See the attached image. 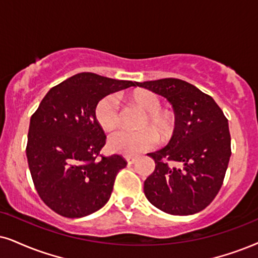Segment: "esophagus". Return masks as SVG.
<instances>
[{
  "label": "esophagus",
  "instance_id": "esophagus-1",
  "mask_svg": "<svg viewBox=\"0 0 258 258\" xmlns=\"http://www.w3.org/2000/svg\"><path fill=\"white\" fill-rule=\"evenodd\" d=\"M126 161L128 164H133V163L137 162V157H133V156H127Z\"/></svg>",
  "mask_w": 258,
  "mask_h": 258
}]
</instances>
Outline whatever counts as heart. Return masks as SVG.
I'll list each match as a JSON object with an SVG mask.
<instances>
[{
	"label": "heart",
	"mask_w": 258,
	"mask_h": 258,
	"mask_svg": "<svg viewBox=\"0 0 258 258\" xmlns=\"http://www.w3.org/2000/svg\"><path fill=\"white\" fill-rule=\"evenodd\" d=\"M135 105L146 112V116L143 120V126L151 125L157 130L159 135L165 137L174 128V120L169 113L162 112L161 99L155 93L149 90L136 91L132 95ZM94 115L99 125L105 131H113L120 121V105L118 96L115 94H108L103 96L96 103ZM158 143L157 133L152 128H142L138 131L130 130H119L109 136L108 149L112 152L122 153V155H138L148 150L155 148Z\"/></svg>",
	"instance_id": "heart-1"
}]
</instances>
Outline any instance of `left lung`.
Here are the masks:
<instances>
[{"mask_svg":"<svg viewBox=\"0 0 258 258\" xmlns=\"http://www.w3.org/2000/svg\"><path fill=\"white\" fill-rule=\"evenodd\" d=\"M137 86L165 97L175 112L170 142L148 153L156 167L144 182L145 197L155 207L175 216L205 210L219 193L231 157L226 116L210 95L178 78ZM169 161L179 165L170 167Z\"/></svg>","mask_w":258,"mask_h":258,"instance_id":"left-lung-1","label":"left lung"}]
</instances>
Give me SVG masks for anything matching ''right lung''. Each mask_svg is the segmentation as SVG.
Returning a JSON list of instances; mask_svg holds the SVG:
<instances>
[{"mask_svg":"<svg viewBox=\"0 0 258 258\" xmlns=\"http://www.w3.org/2000/svg\"><path fill=\"white\" fill-rule=\"evenodd\" d=\"M137 83L81 73L51 88L41 100L29 122L26 156L39 197L52 211L81 218L109 200L127 162L120 155L100 153L106 135L94 110L103 96Z\"/></svg>","mask_w":258,"mask_h":258,"instance_id":"add662e5","label":"right lung"}]
</instances>
